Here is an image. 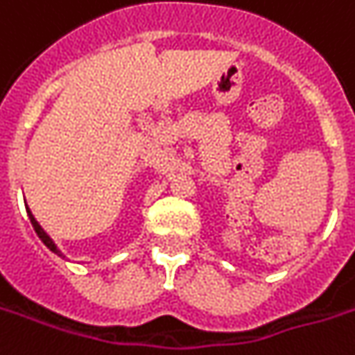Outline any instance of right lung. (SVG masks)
I'll list each match as a JSON object with an SVG mask.
<instances>
[{"mask_svg": "<svg viewBox=\"0 0 355 355\" xmlns=\"http://www.w3.org/2000/svg\"><path fill=\"white\" fill-rule=\"evenodd\" d=\"M27 216H29V220H31V224H33V227H35V232H37V236H39V239H41L44 245H46L49 250L53 251V253H56L58 257H62V259H64L62 251L56 248V243H55V241H53V238H51V236H49V234H46V232H44V230H43V226H41V224H39V222L35 220V216H33V212H31V210H29V206H27Z\"/></svg>", "mask_w": 355, "mask_h": 355, "instance_id": "1", "label": "right lung"}]
</instances>
